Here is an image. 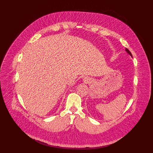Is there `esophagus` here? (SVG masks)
Returning a JSON list of instances; mask_svg holds the SVG:
<instances>
[{
  "label": "esophagus",
  "instance_id": "34e87169",
  "mask_svg": "<svg viewBox=\"0 0 153 153\" xmlns=\"http://www.w3.org/2000/svg\"><path fill=\"white\" fill-rule=\"evenodd\" d=\"M86 79H87L86 78H85V79H84V80H85V82H88V80H86Z\"/></svg>",
  "mask_w": 153,
  "mask_h": 153
}]
</instances>
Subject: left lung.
Listing matches in <instances>:
<instances>
[{
	"label": "left lung",
	"mask_w": 153,
	"mask_h": 153,
	"mask_svg": "<svg viewBox=\"0 0 153 153\" xmlns=\"http://www.w3.org/2000/svg\"><path fill=\"white\" fill-rule=\"evenodd\" d=\"M125 51H126L127 52V53H128V54H129V55H130L131 56V57H133V56H132V54H131V52H130V51H129V50H128L127 48H125Z\"/></svg>",
	"instance_id": "left-lung-1"
}]
</instances>
